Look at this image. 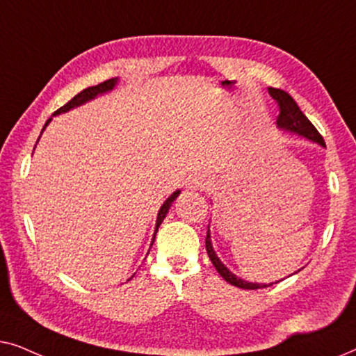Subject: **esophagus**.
Masks as SVG:
<instances>
[{
    "mask_svg": "<svg viewBox=\"0 0 356 356\" xmlns=\"http://www.w3.org/2000/svg\"><path fill=\"white\" fill-rule=\"evenodd\" d=\"M189 186L191 188H196V189H199V188H204L207 184V179L204 178V175H201V173H197V175H193L191 178H189Z\"/></svg>",
    "mask_w": 356,
    "mask_h": 356,
    "instance_id": "1",
    "label": "esophagus"
}]
</instances>
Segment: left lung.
Wrapping results in <instances>:
<instances>
[{
	"instance_id": "8db88e82",
	"label": "left lung",
	"mask_w": 356,
	"mask_h": 356,
	"mask_svg": "<svg viewBox=\"0 0 356 356\" xmlns=\"http://www.w3.org/2000/svg\"><path fill=\"white\" fill-rule=\"evenodd\" d=\"M269 94H270L272 99L277 102V105H279L280 113H279V116H277V124H279V128L293 131V133L305 136V138L314 140V143H318V144L324 145V147H325V143H324L323 136L319 134V131L314 128L313 123H311L308 118H306V116L303 115V111L300 110V106L296 105V102L291 99V97L286 94L285 90L269 87ZM206 250H207L209 257H211L213 267H216L218 274H220L223 279L228 282V284H232V285H235V286H240V289H245V290L266 289V286H270L272 285V284H269V285H267V284H251V282L241 280L240 277H236L235 274H232V272L228 270L227 267L222 264L220 259H218L217 254H216V251H213L212 243H211V235H209V230H207V236H206Z\"/></svg>"
}]
</instances>
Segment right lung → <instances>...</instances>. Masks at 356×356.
Wrapping results in <instances>:
<instances>
[{
    "label": "right lung",
    "instance_id": "right-lung-1",
    "mask_svg": "<svg viewBox=\"0 0 356 356\" xmlns=\"http://www.w3.org/2000/svg\"><path fill=\"white\" fill-rule=\"evenodd\" d=\"M115 84H116V79H108V81H105V82H100V84H97V86L87 87V89H84L82 92H79V94H77L76 97H72V99H71L70 102H67L66 105H63L61 108H58L53 115L65 113V111L71 110V108H74V106H79V105L84 104V102L90 100V99H94L95 95L104 94V92H106V90H111V89H113V86H115ZM50 120H51V118H50ZM50 120L47 121L45 126H47L48 123H50ZM45 126H43V128H45ZM178 194H179V191L173 193L172 196H170V197L167 199V201L163 202V206L160 207V211H159V217H157V227H155V233H157L159 227H160V223L163 222V218H165V216H167V212H168L170 206H172V202L175 201V199L178 197ZM154 238H155V235H154ZM152 243H154V241H152Z\"/></svg>",
    "mask_w": 356,
    "mask_h": 356
}]
</instances>
